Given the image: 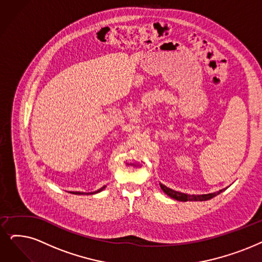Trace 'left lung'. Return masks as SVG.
Wrapping results in <instances>:
<instances>
[{
	"label": "left lung",
	"instance_id": "1",
	"mask_svg": "<svg viewBox=\"0 0 262 262\" xmlns=\"http://www.w3.org/2000/svg\"><path fill=\"white\" fill-rule=\"evenodd\" d=\"M160 187L162 191L169 195L170 198L174 199V200H177V201H183V202H186V201H207L210 200V199L216 196L217 194L222 193L223 191H225L227 188H225V189H222L219 190L217 192H212V193H206V194H187V193H184V192H180V191H175L173 189H171V188L166 187L162 184H160Z\"/></svg>",
	"mask_w": 262,
	"mask_h": 262
}]
</instances>
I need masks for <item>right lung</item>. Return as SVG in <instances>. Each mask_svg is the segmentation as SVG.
<instances>
[{
  "label": "right lung",
  "instance_id": "right-lung-1",
  "mask_svg": "<svg viewBox=\"0 0 262 262\" xmlns=\"http://www.w3.org/2000/svg\"><path fill=\"white\" fill-rule=\"evenodd\" d=\"M105 187H106V186H103L102 188H100L99 190H97V191H95V192H79V191H74V192H71V193H73V194H95V193L101 192L103 189H105Z\"/></svg>",
  "mask_w": 262,
  "mask_h": 262
}]
</instances>
